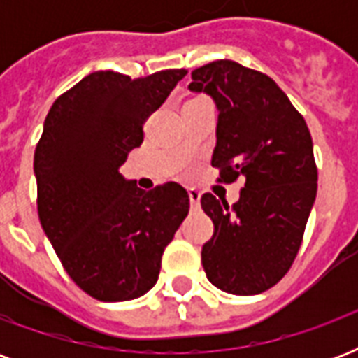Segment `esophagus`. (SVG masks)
I'll use <instances>...</instances> for the list:
<instances>
[{"label": "esophagus", "mask_w": 358, "mask_h": 358, "mask_svg": "<svg viewBox=\"0 0 358 358\" xmlns=\"http://www.w3.org/2000/svg\"><path fill=\"white\" fill-rule=\"evenodd\" d=\"M189 201H191V208H199L201 206V191H196L195 187H189Z\"/></svg>", "instance_id": "1"}]
</instances>
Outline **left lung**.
Instances as JSON below:
<instances>
[{
  "instance_id": "left-lung-1",
  "label": "left lung",
  "mask_w": 358,
  "mask_h": 358,
  "mask_svg": "<svg viewBox=\"0 0 358 358\" xmlns=\"http://www.w3.org/2000/svg\"><path fill=\"white\" fill-rule=\"evenodd\" d=\"M191 78V91L206 92L217 106L212 165L219 182L245 178L232 206L212 193L202 195V210L213 221L202 267L227 294H262L294 264L316 201L310 131L280 87L258 70L221 59L193 70Z\"/></svg>"
}]
</instances>
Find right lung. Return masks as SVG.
<instances>
[{
    "label": "right lung",
    "instance_id": "right-lung-1",
    "mask_svg": "<svg viewBox=\"0 0 358 358\" xmlns=\"http://www.w3.org/2000/svg\"><path fill=\"white\" fill-rule=\"evenodd\" d=\"M185 69L135 78L100 70L53 102L35 150L36 210L69 277L106 303L145 295L189 212L176 182L143 191L120 165Z\"/></svg>",
    "mask_w": 358,
    "mask_h": 358
}]
</instances>
